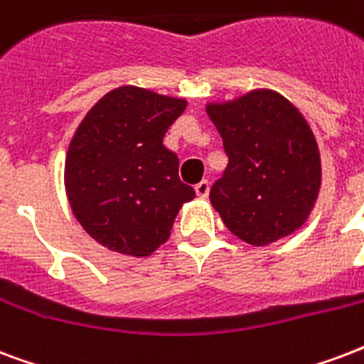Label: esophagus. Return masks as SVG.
<instances>
[{
	"mask_svg": "<svg viewBox=\"0 0 364 364\" xmlns=\"http://www.w3.org/2000/svg\"><path fill=\"white\" fill-rule=\"evenodd\" d=\"M209 190H211L209 180H201L199 184H196V193H198V198H207V196H209Z\"/></svg>",
	"mask_w": 364,
	"mask_h": 364,
	"instance_id": "34e87169",
	"label": "esophagus"
}]
</instances>
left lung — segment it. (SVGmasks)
<instances>
[{"mask_svg":"<svg viewBox=\"0 0 364 364\" xmlns=\"http://www.w3.org/2000/svg\"><path fill=\"white\" fill-rule=\"evenodd\" d=\"M207 113L228 157L209 193L226 228L251 245L289 236L305 223L321 188V155L307 120L270 90L209 105Z\"/></svg>","mask_w":364,"mask_h":364,"instance_id":"8db88e82","label":"left lung"}]
</instances>
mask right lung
<instances>
[{
    "instance_id": "add662e5",
    "label": "right lung",
    "mask_w": 364,
    "mask_h": 364,
    "mask_svg": "<svg viewBox=\"0 0 364 364\" xmlns=\"http://www.w3.org/2000/svg\"><path fill=\"white\" fill-rule=\"evenodd\" d=\"M186 101L122 86L95 103L70 141L65 184L75 217L95 242L124 255H151L196 198L163 146Z\"/></svg>"
}]
</instances>
